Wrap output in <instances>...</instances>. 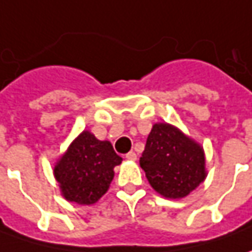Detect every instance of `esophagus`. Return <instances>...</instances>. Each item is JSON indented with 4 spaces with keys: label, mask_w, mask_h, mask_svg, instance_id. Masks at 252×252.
<instances>
[{
    "label": "esophagus",
    "mask_w": 252,
    "mask_h": 252,
    "mask_svg": "<svg viewBox=\"0 0 252 252\" xmlns=\"http://www.w3.org/2000/svg\"><path fill=\"white\" fill-rule=\"evenodd\" d=\"M126 158H127V160H136V158H137V156H136V153H134V151H129V153L126 154Z\"/></svg>",
    "instance_id": "esophagus-1"
}]
</instances>
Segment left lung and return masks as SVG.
I'll return each mask as SVG.
<instances>
[{
  "label": "left lung",
  "mask_w": 252,
  "mask_h": 252,
  "mask_svg": "<svg viewBox=\"0 0 252 252\" xmlns=\"http://www.w3.org/2000/svg\"><path fill=\"white\" fill-rule=\"evenodd\" d=\"M140 167L151 187L169 199L187 196L206 177L202 147L168 123L153 126Z\"/></svg>",
  "instance_id": "obj_1"
}]
</instances>
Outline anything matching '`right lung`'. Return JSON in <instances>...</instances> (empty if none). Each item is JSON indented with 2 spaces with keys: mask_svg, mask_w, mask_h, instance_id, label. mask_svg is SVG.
Segmentation results:
<instances>
[{
  "mask_svg": "<svg viewBox=\"0 0 252 252\" xmlns=\"http://www.w3.org/2000/svg\"><path fill=\"white\" fill-rule=\"evenodd\" d=\"M122 162L109 141L83 131L54 167L64 198L80 205L95 203L109 188L113 168Z\"/></svg>",
  "mask_w": 252,
  "mask_h": 252,
  "instance_id": "right-lung-1",
  "label": "right lung"
}]
</instances>
